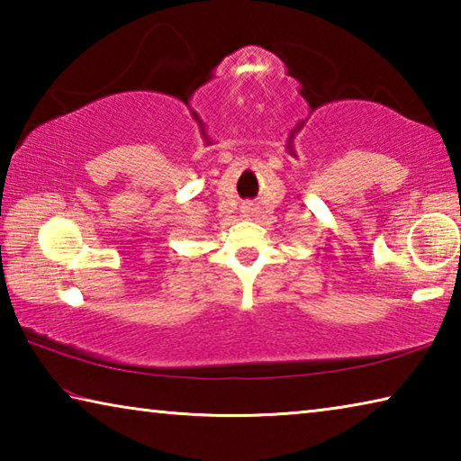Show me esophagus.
<instances>
[{
	"label": "esophagus",
	"mask_w": 461,
	"mask_h": 461,
	"mask_svg": "<svg viewBox=\"0 0 461 461\" xmlns=\"http://www.w3.org/2000/svg\"><path fill=\"white\" fill-rule=\"evenodd\" d=\"M241 212H244L246 217H252L256 213V207L254 205H244V209H241Z\"/></svg>",
	"instance_id": "esophagus-1"
}]
</instances>
